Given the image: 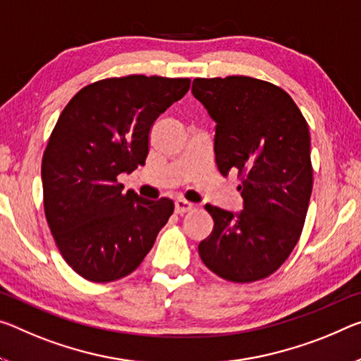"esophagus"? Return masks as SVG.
<instances>
[{
    "label": "esophagus",
    "mask_w": 361,
    "mask_h": 361,
    "mask_svg": "<svg viewBox=\"0 0 361 361\" xmlns=\"http://www.w3.org/2000/svg\"><path fill=\"white\" fill-rule=\"evenodd\" d=\"M194 209V204L185 201V199H176L175 201V212L176 214H186V212H190Z\"/></svg>",
    "instance_id": "obj_1"
}]
</instances>
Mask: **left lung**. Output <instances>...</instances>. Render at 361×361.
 <instances>
[{"label": "left lung", "instance_id": "1", "mask_svg": "<svg viewBox=\"0 0 361 361\" xmlns=\"http://www.w3.org/2000/svg\"><path fill=\"white\" fill-rule=\"evenodd\" d=\"M192 94L215 125L221 175H241L243 210L207 204L210 236L199 243L209 270L233 283L278 270L299 241L313 188L310 131L293 98L252 77L196 78Z\"/></svg>", "mask_w": 361, "mask_h": 361}]
</instances>
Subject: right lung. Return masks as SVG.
I'll use <instances>...</instances> for the list:
<instances>
[{
    "label": "right lung",
    "mask_w": 361,
    "mask_h": 361,
    "mask_svg": "<svg viewBox=\"0 0 361 361\" xmlns=\"http://www.w3.org/2000/svg\"><path fill=\"white\" fill-rule=\"evenodd\" d=\"M190 85L156 75L99 80L57 118L42 162L44 214L64 260L88 281L135 271L173 214L170 199L125 192L117 176L145 165L152 123Z\"/></svg>",
    "instance_id": "right-lung-1"
}]
</instances>
